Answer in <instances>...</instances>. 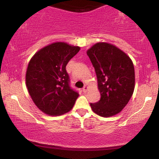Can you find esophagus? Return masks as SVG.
Listing matches in <instances>:
<instances>
[{
  "label": "esophagus",
  "mask_w": 159,
  "mask_h": 159,
  "mask_svg": "<svg viewBox=\"0 0 159 159\" xmlns=\"http://www.w3.org/2000/svg\"><path fill=\"white\" fill-rule=\"evenodd\" d=\"M88 87L87 85H84L83 89H82V91H83L84 93H86L87 91H88Z\"/></svg>",
  "instance_id": "esophagus-1"
}]
</instances>
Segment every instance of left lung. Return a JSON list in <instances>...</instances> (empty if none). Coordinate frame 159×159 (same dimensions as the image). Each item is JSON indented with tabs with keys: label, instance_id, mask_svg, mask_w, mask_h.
I'll list each match as a JSON object with an SVG mask.
<instances>
[{
	"label": "left lung",
	"instance_id": "obj_1",
	"mask_svg": "<svg viewBox=\"0 0 159 159\" xmlns=\"http://www.w3.org/2000/svg\"><path fill=\"white\" fill-rule=\"evenodd\" d=\"M94 66L101 99L90 103L93 111L103 117L121 112L134 89V65L131 58L115 45L97 43L87 51Z\"/></svg>",
	"mask_w": 159,
	"mask_h": 159
}]
</instances>
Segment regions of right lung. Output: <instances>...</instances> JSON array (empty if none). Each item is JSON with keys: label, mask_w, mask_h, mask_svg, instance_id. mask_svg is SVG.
<instances>
[{"label": "right lung", "mask_w": 159, "mask_h": 159, "mask_svg": "<svg viewBox=\"0 0 159 159\" xmlns=\"http://www.w3.org/2000/svg\"><path fill=\"white\" fill-rule=\"evenodd\" d=\"M66 43H51L35 53L28 64L26 85L34 103L49 116L69 112L79 96L69 86L66 66L80 51Z\"/></svg>", "instance_id": "obj_1"}]
</instances>
